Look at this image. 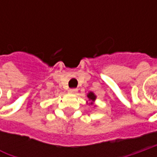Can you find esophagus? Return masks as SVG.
I'll return each mask as SVG.
<instances>
[{
    "mask_svg": "<svg viewBox=\"0 0 157 157\" xmlns=\"http://www.w3.org/2000/svg\"><path fill=\"white\" fill-rule=\"evenodd\" d=\"M69 93L70 94H77V93H78V90H77V89H70Z\"/></svg>",
    "mask_w": 157,
    "mask_h": 157,
    "instance_id": "1",
    "label": "esophagus"
}]
</instances>
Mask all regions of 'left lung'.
I'll list each match as a JSON object with an SVG mask.
<instances>
[{"instance_id": "1", "label": "left lung", "mask_w": 157, "mask_h": 157, "mask_svg": "<svg viewBox=\"0 0 157 157\" xmlns=\"http://www.w3.org/2000/svg\"><path fill=\"white\" fill-rule=\"evenodd\" d=\"M86 97H87L88 100H89V102L86 101V104L89 105H94V101H95L96 98H97V96L94 94V93H93V92H89V93L86 94ZM94 106H95V105H94Z\"/></svg>"}]
</instances>
